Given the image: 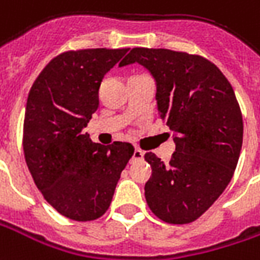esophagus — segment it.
<instances>
[{
	"instance_id": "1",
	"label": "esophagus",
	"mask_w": 260,
	"mask_h": 260,
	"mask_svg": "<svg viewBox=\"0 0 260 260\" xmlns=\"http://www.w3.org/2000/svg\"><path fill=\"white\" fill-rule=\"evenodd\" d=\"M132 159L134 160H142L143 159V152L141 149H135L134 150V155H132Z\"/></svg>"
}]
</instances>
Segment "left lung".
<instances>
[{
  "label": "left lung",
  "mask_w": 260,
  "mask_h": 260,
  "mask_svg": "<svg viewBox=\"0 0 260 260\" xmlns=\"http://www.w3.org/2000/svg\"><path fill=\"white\" fill-rule=\"evenodd\" d=\"M138 63L156 83L160 118L173 132L176 152L165 165L149 152L145 184L149 208L169 224H188L222 194L237 168L244 122L232 86L201 56L169 49H132L119 63Z\"/></svg>",
  "instance_id": "8db88e82"
}]
</instances>
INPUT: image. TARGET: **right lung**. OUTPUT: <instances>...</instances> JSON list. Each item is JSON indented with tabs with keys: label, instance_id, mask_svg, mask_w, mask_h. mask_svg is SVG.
I'll use <instances>...</instances> for the list:
<instances>
[{
	"label": "right lung",
	"instance_id": "obj_1",
	"mask_svg": "<svg viewBox=\"0 0 260 260\" xmlns=\"http://www.w3.org/2000/svg\"><path fill=\"white\" fill-rule=\"evenodd\" d=\"M129 49H84L49 61L30 88L23 153L36 187L57 212L74 221L100 218L111 204L134 146L94 143L83 134L97 111L104 76Z\"/></svg>",
	"mask_w": 260,
	"mask_h": 260
}]
</instances>
